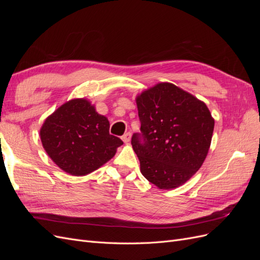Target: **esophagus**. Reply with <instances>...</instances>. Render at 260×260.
Returning <instances> with one entry per match:
<instances>
[{
  "label": "esophagus",
  "instance_id": "34e87169",
  "mask_svg": "<svg viewBox=\"0 0 260 260\" xmlns=\"http://www.w3.org/2000/svg\"><path fill=\"white\" fill-rule=\"evenodd\" d=\"M121 139H122V141H123L124 143H129L130 140H131V133L130 132L124 133V135L121 137Z\"/></svg>",
  "mask_w": 260,
  "mask_h": 260
}]
</instances>
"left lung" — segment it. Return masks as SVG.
Segmentation results:
<instances>
[{
	"instance_id": "obj_1",
	"label": "left lung",
	"mask_w": 260,
	"mask_h": 260,
	"mask_svg": "<svg viewBox=\"0 0 260 260\" xmlns=\"http://www.w3.org/2000/svg\"><path fill=\"white\" fill-rule=\"evenodd\" d=\"M136 102L142 135L135 133L131 144L141 174L160 190L184 184L209 151L215 120L208 107L169 82L143 91Z\"/></svg>"
}]
</instances>
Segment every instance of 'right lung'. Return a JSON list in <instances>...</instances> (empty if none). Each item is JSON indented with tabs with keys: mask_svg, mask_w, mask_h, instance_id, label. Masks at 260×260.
<instances>
[{
	"mask_svg": "<svg viewBox=\"0 0 260 260\" xmlns=\"http://www.w3.org/2000/svg\"><path fill=\"white\" fill-rule=\"evenodd\" d=\"M40 139L50 158L72 176H86L115 156L122 141L86 99H73L44 120Z\"/></svg>",
	"mask_w": 260,
	"mask_h": 260,
	"instance_id": "add662e5",
	"label": "right lung"
}]
</instances>
